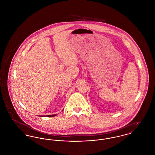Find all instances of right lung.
Here are the masks:
<instances>
[{
  "mask_svg": "<svg viewBox=\"0 0 155 155\" xmlns=\"http://www.w3.org/2000/svg\"><path fill=\"white\" fill-rule=\"evenodd\" d=\"M63 110L62 111H63ZM57 116V114H52V115H47V116H41V117H46V116H47V117H54V116Z\"/></svg>",
  "mask_w": 155,
  "mask_h": 155,
  "instance_id": "right-lung-1",
  "label": "right lung"
}]
</instances>
